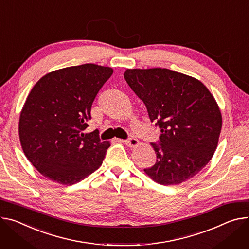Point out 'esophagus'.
<instances>
[{
	"instance_id": "34e87169",
	"label": "esophagus",
	"mask_w": 249,
	"mask_h": 249,
	"mask_svg": "<svg viewBox=\"0 0 249 249\" xmlns=\"http://www.w3.org/2000/svg\"><path fill=\"white\" fill-rule=\"evenodd\" d=\"M124 142H125V144H126L128 147H131V148L136 147V146H138V144H139V141H138L136 138H134V137H130V138H128L127 140H125Z\"/></svg>"
}]
</instances>
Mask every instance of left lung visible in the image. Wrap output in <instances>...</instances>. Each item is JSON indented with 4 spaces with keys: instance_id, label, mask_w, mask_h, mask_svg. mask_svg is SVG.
Instances as JSON below:
<instances>
[{
    "instance_id": "left-lung-1",
    "label": "left lung",
    "mask_w": 249,
    "mask_h": 249,
    "mask_svg": "<svg viewBox=\"0 0 249 249\" xmlns=\"http://www.w3.org/2000/svg\"><path fill=\"white\" fill-rule=\"evenodd\" d=\"M124 77L146 105L151 122L161 129L158 144L151 143L157 161L145 173L165 186L196 176L213 156L222 124L209 89L167 69L127 70Z\"/></svg>"
}]
</instances>
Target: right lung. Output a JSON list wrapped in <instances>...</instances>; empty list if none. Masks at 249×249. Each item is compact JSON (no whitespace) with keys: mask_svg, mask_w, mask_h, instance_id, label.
I'll return each instance as SVG.
<instances>
[{"mask_svg":"<svg viewBox=\"0 0 249 249\" xmlns=\"http://www.w3.org/2000/svg\"><path fill=\"white\" fill-rule=\"evenodd\" d=\"M110 67L86 63L42 76L22 107L18 135L22 151L46 178L73 185L101 166L109 142L97 130L83 134L92 103L111 77Z\"/></svg>","mask_w":249,"mask_h":249,"instance_id":"right-lung-1","label":"right lung"}]
</instances>
